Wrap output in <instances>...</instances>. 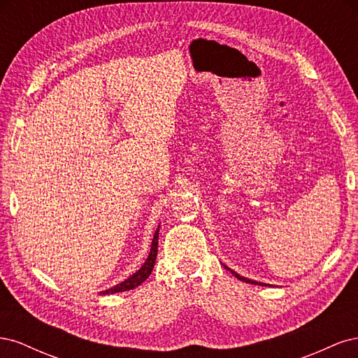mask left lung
I'll return each mask as SVG.
<instances>
[{
  "mask_svg": "<svg viewBox=\"0 0 358 358\" xmlns=\"http://www.w3.org/2000/svg\"><path fill=\"white\" fill-rule=\"evenodd\" d=\"M225 268H227V270H230V272H231V273H233V275H234L237 279L243 280V282H248V284H254V285H257V284H258V282H255V280H252V279H248V278H243V276H241V275H237V273L234 272V270L229 268V267H227V266H225ZM258 285H263V284H258ZM264 285H266V284H264Z\"/></svg>",
  "mask_w": 358,
  "mask_h": 358,
  "instance_id": "8db88e82",
  "label": "left lung"
}]
</instances>
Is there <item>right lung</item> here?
<instances>
[{
    "label": "right lung",
    "mask_w": 358,
    "mask_h": 358,
    "mask_svg": "<svg viewBox=\"0 0 358 358\" xmlns=\"http://www.w3.org/2000/svg\"><path fill=\"white\" fill-rule=\"evenodd\" d=\"M158 233H159V225L158 229L154 234V239H152V245H150V252L149 257L146 258V262L143 263V266L140 267L134 275L129 276L128 279H125L124 282L117 284L109 289L101 291L100 294L106 296V294H115V292H122V291H128V289H133L136 287H138L140 284H143L145 280L149 278V275L152 273V268L155 264V259H157V254H158Z\"/></svg>",
    "instance_id": "obj_1"
}]
</instances>
